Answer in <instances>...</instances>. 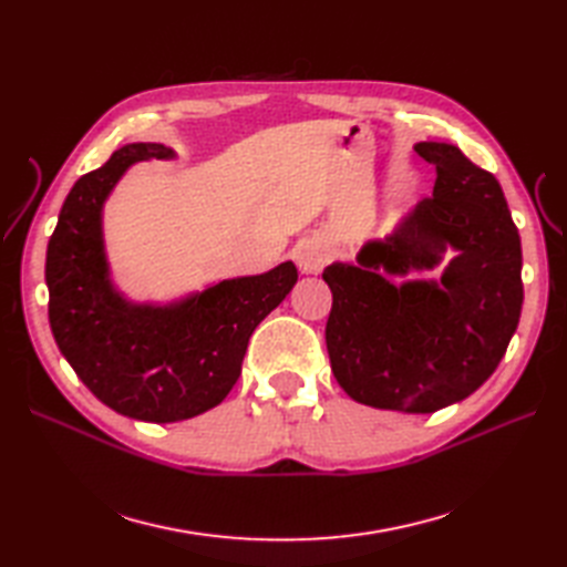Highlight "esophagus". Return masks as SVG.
<instances>
[{"label":"esophagus","mask_w":567,"mask_h":567,"mask_svg":"<svg viewBox=\"0 0 567 567\" xmlns=\"http://www.w3.org/2000/svg\"><path fill=\"white\" fill-rule=\"evenodd\" d=\"M296 262L300 267L302 274H319L326 265V260H329V255H326V250L315 244V241H302L296 246Z\"/></svg>","instance_id":"1"}]
</instances>
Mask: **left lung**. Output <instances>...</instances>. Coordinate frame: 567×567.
Instances as JSON below:
<instances>
[{
	"mask_svg": "<svg viewBox=\"0 0 567 567\" xmlns=\"http://www.w3.org/2000/svg\"><path fill=\"white\" fill-rule=\"evenodd\" d=\"M416 153L435 165L433 196L385 241L367 244L359 267L336 262L321 274L333 293L326 348L354 402L433 414L499 367L520 319L523 250L492 173L452 144L421 142ZM447 245L460 255L442 287H394L378 274L432 268Z\"/></svg>",
	"mask_w": 567,
	"mask_h": 567,
	"instance_id": "1",
	"label": "left lung"
}]
</instances>
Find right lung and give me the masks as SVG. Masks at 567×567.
I'll use <instances>...</instances> for the list:
<instances>
[{"mask_svg": "<svg viewBox=\"0 0 567 567\" xmlns=\"http://www.w3.org/2000/svg\"><path fill=\"white\" fill-rule=\"evenodd\" d=\"M163 144H127L82 175L47 248L49 323L78 379L136 421H184L217 406L241 375L252 331L298 281L293 262L221 281L169 307L130 305L111 281L101 203L136 161L169 158Z\"/></svg>", "mask_w": 567, "mask_h": 567, "instance_id": "1", "label": "right lung"}]
</instances>
